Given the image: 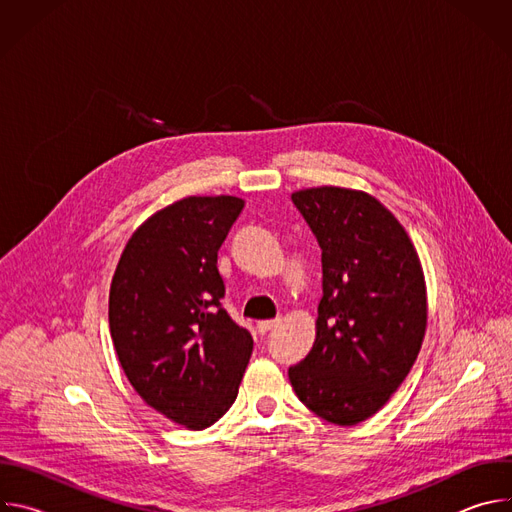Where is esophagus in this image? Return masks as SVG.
<instances>
[{
  "instance_id": "34e87169",
  "label": "esophagus",
  "mask_w": 512,
  "mask_h": 512,
  "mask_svg": "<svg viewBox=\"0 0 512 512\" xmlns=\"http://www.w3.org/2000/svg\"><path fill=\"white\" fill-rule=\"evenodd\" d=\"M275 324H277V320H261V322H257V330H259V334H265V332H269Z\"/></svg>"
}]
</instances>
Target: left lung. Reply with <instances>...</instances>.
I'll return each mask as SVG.
<instances>
[{
	"instance_id": "1",
	"label": "left lung",
	"mask_w": 512,
	"mask_h": 512,
	"mask_svg": "<svg viewBox=\"0 0 512 512\" xmlns=\"http://www.w3.org/2000/svg\"><path fill=\"white\" fill-rule=\"evenodd\" d=\"M322 249L316 340L289 367L298 399L318 417L356 425L401 387L427 328L419 255L375 196L340 186L291 194Z\"/></svg>"
}]
</instances>
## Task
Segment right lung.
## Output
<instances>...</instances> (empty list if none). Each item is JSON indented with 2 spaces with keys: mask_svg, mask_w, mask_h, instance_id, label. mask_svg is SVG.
I'll use <instances>...</instances> for the list:
<instances>
[{
  "mask_svg": "<svg viewBox=\"0 0 512 512\" xmlns=\"http://www.w3.org/2000/svg\"><path fill=\"white\" fill-rule=\"evenodd\" d=\"M245 206L188 196L129 237L109 289V330L137 395L170 421L204 429L237 399L251 334L221 306L218 249Z\"/></svg>",
  "mask_w": 512,
  "mask_h": 512,
  "instance_id": "add662e5",
  "label": "right lung"
}]
</instances>
